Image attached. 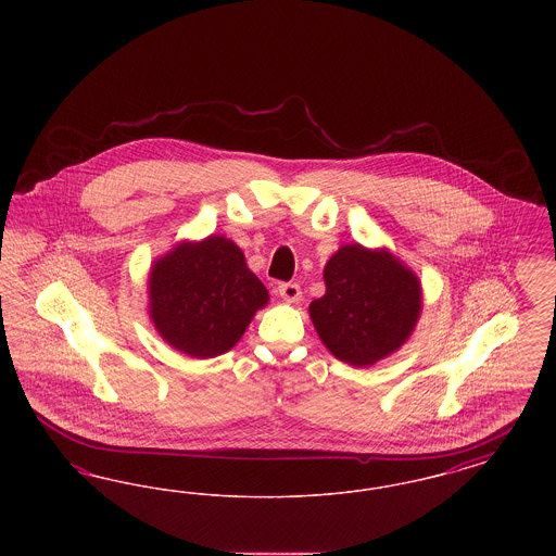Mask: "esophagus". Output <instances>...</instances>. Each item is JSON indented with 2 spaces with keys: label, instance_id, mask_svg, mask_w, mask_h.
<instances>
[{
  "label": "esophagus",
  "instance_id": "esophagus-1",
  "mask_svg": "<svg viewBox=\"0 0 556 556\" xmlns=\"http://www.w3.org/2000/svg\"><path fill=\"white\" fill-rule=\"evenodd\" d=\"M279 295H281L286 302L295 304V302L302 300V290H300L298 283H281V286H279Z\"/></svg>",
  "mask_w": 556,
  "mask_h": 556
}]
</instances>
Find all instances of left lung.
Wrapping results in <instances>:
<instances>
[{
  "label": "left lung",
  "instance_id": "1",
  "mask_svg": "<svg viewBox=\"0 0 556 556\" xmlns=\"http://www.w3.org/2000/svg\"><path fill=\"white\" fill-rule=\"evenodd\" d=\"M325 295L308 306L325 348L352 367H370L413 336L424 288L388 248L345 243L325 265Z\"/></svg>",
  "mask_w": 556,
  "mask_h": 556
}]
</instances>
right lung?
<instances>
[{"instance_id": "add662e5", "label": "right lung", "mask_w": 556, "mask_h": 556, "mask_svg": "<svg viewBox=\"0 0 556 556\" xmlns=\"http://www.w3.org/2000/svg\"><path fill=\"white\" fill-rule=\"evenodd\" d=\"M148 298L160 338L191 358L229 352L268 304V291L241 248L223 236L184 239L156 258Z\"/></svg>"}]
</instances>
